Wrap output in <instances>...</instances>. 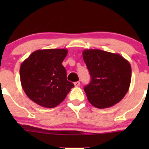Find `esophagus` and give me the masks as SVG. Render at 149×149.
I'll use <instances>...</instances> for the list:
<instances>
[{"label":"esophagus","instance_id":"obj_1","mask_svg":"<svg viewBox=\"0 0 149 149\" xmlns=\"http://www.w3.org/2000/svg\"><path fill=\"white\" fill-rule=\"evenodd\" d=\"M79 85H80V82H79V81L74 82V86H79Z\"/></svg>","mask_w":149,"mask_h":149}]
</instances>
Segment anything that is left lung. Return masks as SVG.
Returning <instances> with one entry per match:
<instances>
[{
    "instance_id": "8db88e82",
    "label": "left lung",
    "mask_w": 149,
    "mask_h": 149,
    "mask_svg": "<svg viewBox=\"0 0 149 149\" xmlns=\"http://www.w3.org/2000/svg\"><path fill=\"white\" fill-rule=\"evenodd\" d=\"M82 55L91 79L84 87L88 102L104 109L121 101L130 87V63L119 54L101 49H84Z\"/></svg>"
}]
</instances>
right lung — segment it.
<instances>
[{
    "label": "right lung",
    "instance_id": "1",
    "mask_svg": "<svg viewBox=\"0 0 149 149\" xmlns=\"http://www.w3.org/2000/svg\"><path fill=\"white\" fill-rule=\"evenodd\" d=\"M68 54L66 49H45L34 51L20 67L22 86L34 102L47 108L58 106L74 87L67 81L62 65Z\"/></svg>",
    "mask_w": 149,
    "mask_h": 149
}]
</instances>
